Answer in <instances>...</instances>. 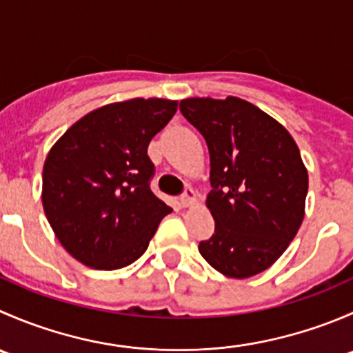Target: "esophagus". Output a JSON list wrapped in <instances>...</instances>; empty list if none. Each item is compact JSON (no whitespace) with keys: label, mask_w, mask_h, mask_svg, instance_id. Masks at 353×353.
Returning <instances> with one entry per match:
<instances>
[{"label":"esophagus","mask_w":353,"mask_h":353,"mask_svg":"<svg viewBox=\"0 0 353 353\" xmlns=\"http://www.w3.org/2000/svg\"><path fill=\"white\" fill-rule=\"evenodd\" d=\"M198 203V196H196V193H194L193 190H191V188H188L186 190V193L183 194V196H181V205L184 206V208H188V206H194Z\"/></svg>","instance_id":"obj_1"}]
</instances>
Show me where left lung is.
I'll return each mask as SVG.
<instances>
[{
  "label": "left lung",
  "instance_id": "obj_1",
  "mask_svg": "<svg viewBox=\"0 0 353 353\" xmlns=\"http://www.w3.org/2000/svg\"><path fill=\"white\" fill-rule=\"evenodd\" d=\"M183 116L205 138L215 234L199 243L210 266L249 279L285 252L305 213L307 169L285 126L244 99L191 97Z\"/></svg>",
  "mask_w": 353,
  "mask_h": 353
}]
</instances>
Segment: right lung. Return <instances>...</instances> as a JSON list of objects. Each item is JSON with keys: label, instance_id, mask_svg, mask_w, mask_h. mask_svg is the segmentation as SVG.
Masks as SVG:
<instances>
[{"label": "right lung", "instance_id": "right-lung-1", "mask_svg": "<svg viewBox=\"0 0 353 353\" xmlns=\"http://www.w3.org/2000/svg\"><path fill=\"white\" fill-rule=\"evenodd\" d=\"M176 110L170 99L112 102L85 114L51 147L42 206L59 243L81 265H131L172 212L150 191L147 148Z\"/></svg>", "mask_w": 353, "mask_h": 353}]
</instances>
